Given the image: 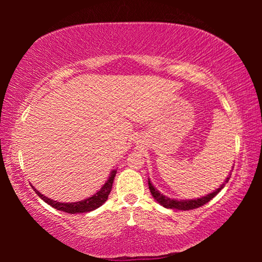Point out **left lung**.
I'll return each mask as SVG.
<instances>
[{"instance_id":"obj_1","label":"left lung","mask_w":262,"mask_h":262,"mask_svg":"<svg viewBox=\"0 0 262 262\" xmlns=\"http://www.w3.org/2000/svg\"><path fill=\"white\" fill-rule=\"evenodd\" d=\"M230 177H231V174L228 177L227 180L224 181V184H222L221 187L217 188L215 192L208 194V195H206V196H202L200 199H195V200H174V199H170V198L165 196V195L159 193L158 190L154 187L152 184L150 183V180L148 181L149 183L148 185H149V189H150V192H151L152 196L155 198V200L159 203V205H162L165 208H170V209L190 210V209H195V208H199L203 205H206V203L209 202L212 198L216 196V195L221 192V189L224 187L225 184L228 183Z\"/></svg>"}]
</instances>
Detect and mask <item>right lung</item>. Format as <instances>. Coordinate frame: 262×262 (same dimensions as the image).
<instances>
[{"instance_id": "obj_1", "label": "right lung", "mask_w": 262, "mask_h": 262, "mask_svg": "<svg viewBox=\"0 0 262 262\" xmlns=\"http://www.w3.org/2000/svg\"><path fill=\"white\" fill-rule=\"evenodd\" d=\"M115 173H117V171L115 170L111 172L108 180L106 181L103 187L100 188V190H98V192H97L95 195H92L91 198H88L83 201L73 202V203H62V202L51 200V199L46 198L45 195H42L40 192H39V190H37L34 187H32V188L34 189V192L38 194V196L40 198L41 200L48 203V205L52 206L53 208H55V209L68 212V214H79V212H88V211L95 210V209H97V208H99L101 205H103L106 200H107L108 194L111 193V189H112Z\"/></svg>"}]
</instances>
